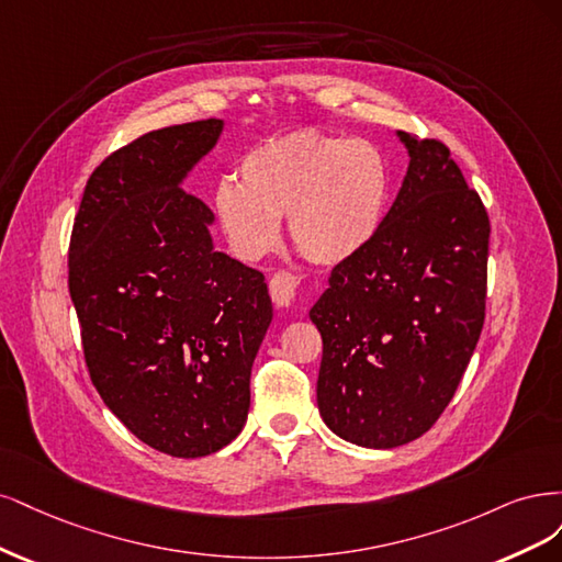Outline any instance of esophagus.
<instances>
[{
  "label": "esophagus",
  "mask_w": 562,
  "mask_h": 562,
  "mask_svg": "<svg viewBox=\"0 0 562 562\" xmlns=\"http://www.w3.org/2000/svg\"><path fill=\"white\" fill-rule=\"evenodd\" d=\"M296 286H299L296 278H292L289 273H278L273 276V280H270V299H273L278 307H289L294 301Z\"/></svg>",
  "instance_id": "1"
}]
</instances>
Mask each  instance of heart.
<instances>
[{
	"label": "heart",
	"instance_id": "1",
	"mask_svg": "<svg viewBox=\"0 0 562 562\" xmlns=\"http://www.w3.org/2000/svg\"><path fill=\"white\" fill-rule=\"evenodd\" d=\"M240 184L222 179L212 207L228 247L255 261L289 238L317 266L359 257L383 228L390 205V166L375 144L348 135L296 131L249 149Z\"/></svg>",
	"mask_w": 562,
	"mask_h": 562
}]
</instances>
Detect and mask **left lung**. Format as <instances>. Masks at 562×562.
I'll list each match as a JSON object with an SVG mask.
<instances>
[{"instance_id":"obj_1","label":"left lung","mask_w":562,"mask_h":562,"mask_svg":"<svg viewBox=\"0 0 562 562\" xmlns=\"http://www.w3.org/2000/svg\"><path fill=\"white\" fill-rule=\"evenodd\" d=\"M408 170L375 240L331 270L311 307L322 334L317 408L361 448L404 446L437 423L485 317L491 224L448 147L396 131Z\"/></svg>"}]
</instances>
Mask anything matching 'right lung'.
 Returning a JSON list of instances; mask_svg holds the SVG:
<instances>
[{"instance_id": "add662e5", "label": "right lung", "mask_w": 562, "mask_h": 562, "mask_svg": "<svg viewBox=\"0 0 562 562\" xmlns=\"http://www.w3.org/2000/svg\"><path fill=\"white\" fill-rule=\"evenodd\" d=\"M222 119L170 125L90 175L69 243V296L90 380L139 441L203 458L247 423L273 322L259 270L214 249L210 207L182 187Z\"/></svg>"}]
</instances>
